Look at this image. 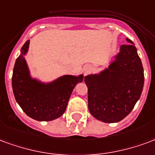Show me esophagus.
I'll return each mask as SVG.
<instances>
[{
  "mask_svg": "<svg viewBox=\"0 0 155 155\" xmlns=\"http://www.w3.org/2000/svg\"><path fill=\"white\" fill-rule=\"evenodd\" d=\"M91 69V65H89V64H87V65H85V66L83 67V72L85 73H88L89 71Z\"/></svg>",
  "mask_w": 155,
  "mask_h": 155,
  "instance_id": "1",
  "label": "esophagus"
}]
</instances>
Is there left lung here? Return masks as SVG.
Here are the masks:
<instances>
[{
  "label": "left lung",
  "instance_id": "obj_1",
  "mask_svg": "<svg viewBox=\"0 0 155 155\" xmlns=\"http://www.w3.org/2000/svg\"><path fill=\"white\" fill-rule=\"evenodd\" d=\"M110 58L109 66L84 78L88 89V109L96 119L106 123L120 121L133 110L144 87V69L134 43Z\"/></svg>",
  "mask_w": 155,
  "mask_h": 155
}]
</instances>
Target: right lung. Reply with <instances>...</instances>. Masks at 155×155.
Segmentation results:
<instances>
[{
  "instance_id": "obj_1",
  "label": "right lung",
  "mask_w": 155,
  "mask_h": 155,
  "mask_svg": "<svg viewBox=\"0 0 155 155\" xmlns=\"http://www.w3.org/2000/svg\"><path fill=\"white\" fill-rule=\"evenodd\" d=\"M30 40L20 49L12 75V89L17 103L27 116L39 121H49L60 117L66 110L75 86L83 81V74L64 75L51 82L33 78L25 55Z\"/></svg>"
}]
</instances>
